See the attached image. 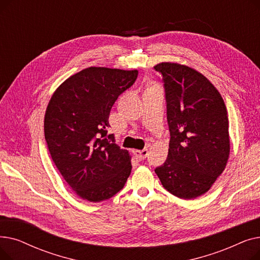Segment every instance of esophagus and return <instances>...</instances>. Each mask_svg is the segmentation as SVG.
I'll return each instance as SVG.
<instances>
[{"mask_svg":"<svg viewBox=\"0 0 260 260\" xmlns=\"http://www.w3.org/2000/svg\"><path fill=\"white\" fill-rule=\"evenodd\" d=\"M134 155L137 157L139 160H144L148 155V151H147V148H144V149H142V151L136 149V151H134Z\"/></svg>","mask_w":260,"mask_h":260,"instance_id":"esophagus-1","label":"esophagus"}]
</instances>
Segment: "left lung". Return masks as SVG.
Segmentation results:
<instances>
[{
    "instance_id": "1",
    "label": "left lung",
    "mask_w": 260,
    "mask_h": 260,
    "mask_svg": "<svg viewBox=\"0 0 260 260\" xmlns=\"http://www.w3.org/2000/svg\"><path fill=\"white\" fill-rule=\"evenodd\" d=\"M154 68L165 82L171 134L168 158L155 173L171 194L194 199L206 194L225 169L226 107L219 91L194 68L170 62Z\"/></svg>"
}]
</instances>
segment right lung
Returning <instances> with one entry per match:
<instances>
[{"instance_id":"1","label":"right lung","mask_w":260,"mask_h":260,"mask_svg":"<svg viewBox=\"0 0 260 260\" xmlns=\"http://www.w3.org/2000/svg\"><path fill=\"white\" fill-rule=\"evenodd\" d=\"M137 77L136 70L88 67L65 80L49 100L44 117L48 151L82 199L112 198L131 175L128 152L114 143L106 128L112 106Z\"/></svg>"}]
</instances>
